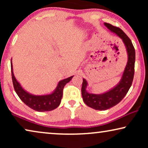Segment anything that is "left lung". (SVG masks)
<instances>
[{"instance_id":"left-lung-1","label":"left lung","mask_w":148,"mask_h":148,"mask_svg":"<svg viewBox=\"0 0 148 148\" xmlns=\"http://www.w3.org/2000/svg\"><path fill=\"white\" fill-rule=\"evenodd\" d=\"M104 25L122 40L127 53V62L120 82L110 90L102 94H96L88 92L86 90L88 83L86 79H83V100L86 105L97 110H105L112 108L123 100L131 88L135 71V52L131 40L120 28L108 23H104Z\"/></svg>"}]
</instances>
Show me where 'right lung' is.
I'll return each instance as SVG.
<instances>
[{
    "instance_id": "right-lung-1",
    "label": "right lung",
    "mask_w": 148,
    "mask_h": 148,
    "mask_svg": "<svg viewBox=\"0 0 148 148\" xmlns=\"http://www.w3.org/2000/svg\"><path fill=\"white\" fill-rule=\"evenodd\" d=\"M12 80L15 89L19 98L25 103V104L34 110L38 112H45L50 111L57 108L60 104L62 97V91L65 85L70 82L73 77V76L64 79L58 83L57 86L53 92L50 94L45 95H34L30 94L24 90L21 84L16 79L14 75L13 64H12V58L11 62Z\"/></svg>"
}]
</instances>
